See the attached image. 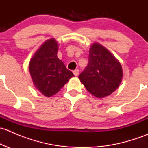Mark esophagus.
Here are the masks:
<instances>
[{"mask_svg":"<svg viewBox=\"0 0 148 148\" xmlns=\"http://www.w3.org/2000/svg\"><path fill=\"white\" fill-rule=\"evenodd\" d=\"M73 73H74V76H75V77H77V76L79 75V71L78 69H76V70H74V71H73Z\"/></svg>","mask_w":148,"mask_h":148,"instance_id":"esophagus-1","label":"esophagus"}]
</instances>
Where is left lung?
I'll use <instances>...</instances> for the list:
<instances>
[{"mask_svg":"<svg viewBox=\"0 0 148 148\" xmlns=\"http://www.w3.org/2000/svg\"><path fill=\"white\" fill-rule=\"evenodd\" d=\"M122 77L120 62L104 46L93 43L89 49L87 66L79 76L86 90L97 98L105 97L118 88Z\"/></svg>","mask_w":148,"mask_h":148,"instance_id":"1","label":"left lung"}]
</instances>
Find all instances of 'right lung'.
Listing matches in <instances>:
<instances>
[{"label":"right lung","instance_id":"obj_1","mask_svg":"<svg viewBox=\"0 0 148 148\" xmlns=\"http://www.w3.org/2000/svg\"><path fill=\"white\" fill-rule=\"evenodd\" d=\"M59 44L54 38L46 40L31 57L28 64L34 86L44 96L51 97L74 77L58 58Z\"/></svg>","mask_w":148,"mask_h":148}]
</instances>
